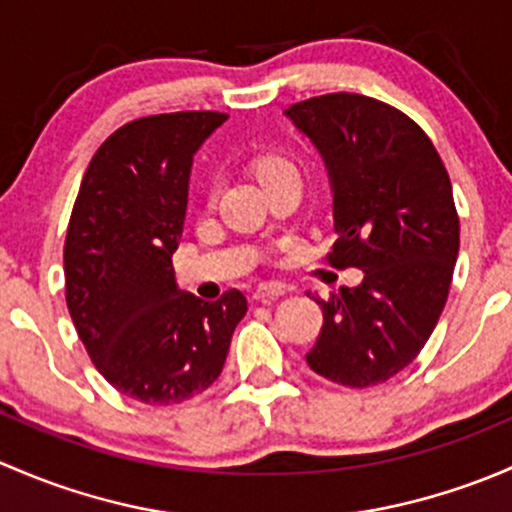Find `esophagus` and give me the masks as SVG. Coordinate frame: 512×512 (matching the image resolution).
<instances>
[{
  "instance_id": "34e87169",
  "label": "esophagus",
  "mask_w": 512,
  "mask_h": 512,
  "mask_svg": "<svg viewBox=\"0 0 512 512\" xmlns=\"http://www.w3.org/2000/svg\"><path fill=\"white\" fill-rule=\"evenodd\" d=\"M288 288L283 283H261V286L254 291V300H261V303H271V300L286 295Z\"/></svg>"
}]
</instances>
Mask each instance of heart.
I'll use <instances>...</instances> for the list:
<instances>
[{
    "mask_svg": "<svg viewBox=\"0 0 512 512\" xmlns=\"http://www.w3.org/2000/svg\"><path fill=\"white\" fill-rule=\"evenodd\" d=\"M254 172L263 187H271V184L281 182V179L298 177V170H295L293 162L288 157L278 155V152H266V155L256 157Z\"/></svg>",
    "mask_w": 512,
    "mask_h": 512,
    "instance_id": "b5f03b06",
    "label": "heart"
}]
</instances>
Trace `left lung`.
<instances>
[{"instance_id": "1", "label": "left lung", "mask_w": 512, "mask_h": 512, "mask_svg": "<svg viewBox=\"0 0 512 512\" xmlns=\"http://www.w3.org/2000/svg\"><path fill=\"white\" fill-rule=\"evenodd\" d=\"M328 167L340 239L328 261L360 268L323 308L310 370L372 387L412 365L449 298L458 214L439 152L409 115L357 93H328L286 110Z\"/></svg>"}]
</instances>
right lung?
<instances>
[{"label": "right lung", "mask_w": 512, "mask_h": 512, "mask_svg": "<svg viewBox=\"0 0 512 512\" xmlns=\"http://www.w3.org/2000/svg\"><path fill=\"white\" fill-rule=\"evenodd\" d=\"M229 118L184 110L138 118L93 155L63 246L66 303L93 365L142 404H179L212 387L249 305L179 291L189 175L202 142Z\"/></svg>", "instance_id": "add662e5"}]
</instances>
